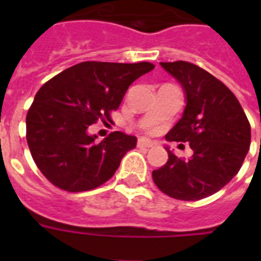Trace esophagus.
I'll return each mask as SVG.
<instances>
[{
  "label": "esophagus",
  "instance_id": "obj_1",
  "mask_svg": "<svg viewBox=\"0 0 261 261\" xmlns=\"http://www.w3.org/2000/svg\"><path fill=\"white\" fill-rule=\"evenodd\" d=\"M154 145L153 141H150L149 138H139L138 139V146L139 147H151Z\"/></svg>",
  "mask_w": 261,
  "mask_h": 261
}]
</instances>
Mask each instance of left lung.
I'll return each instance as SVG.
<instances>
[{
  "label": "left lung",
  "mask_w": 261,
  "mask_h": 261,
  "mask_svg": "<svg viewBox=\"0 0 261 261\" xmlns=\"http://www.w3.org/2000/svg\"><path fill=\"white\" fill-rule=\"evenodd\" d=\"M160 65L180 83L187 102L165 139L190 143L192 155L178 159L167 146V164L151 176L171 198H207L239 173L251 145V124L233 92L208 71L184 61Z\"/></svg>",
  "instance_id": "obj_1"
}]
</instances>
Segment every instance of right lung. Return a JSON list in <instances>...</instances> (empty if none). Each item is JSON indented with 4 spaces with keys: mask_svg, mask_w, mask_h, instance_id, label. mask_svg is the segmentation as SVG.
<instances>
[{
    "mask_svg": "<svg viewBox=\"0 0 261 261\" xmlns=\"http://www.w3.org/2000/svg\"><path fill=\"white\" fill-rule=\"evenodd\" d=\"M153 69L149 62H81L39 89L27 114V142L48 181L81 192L114 176L137 137L115 131L97 142L89 126L110 120L131 84Z\"/></svg>",
    "mask_w": 261,
    "mask_h": 261,
    "instance_id": "add662e5",
    "label": "right lung"
}]
</instances>
